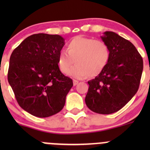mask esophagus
<instances>
[{
  "label": "esophagus",
  "mask_w": 150,
  "mask_h": 150,
  "mask_svg": "<svg viewBox=\"0 0 150 150\" xmlns=\"http://www.w3.org/2000/svg\"><path fill=\"white\" fill-rule=\"evenodd\" d=\"M78 83V81H77V80H73V85H74V86H76V85Z\"/></svg>",
  "instance_id": "esophagus-1"
}]
</instances>
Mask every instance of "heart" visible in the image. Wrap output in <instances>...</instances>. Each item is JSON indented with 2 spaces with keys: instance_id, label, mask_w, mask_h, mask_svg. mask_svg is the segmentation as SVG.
<instances>
[{
  "instance_id": "heart-1",
  "label": "heart",
  "mask_w": 150,
  "mask_h": 150,
  "mask_svg": "<svg viewBox=\"0 0 150 150\" xmlns=\"http://www.w3.org/2000/svg\"><path fill=\"white\" fill-rule=\"evenodd\" d=\"M110 57V48L103 40L76 36L67 43V51L59 53L58 67L62 73H66L75 60L76 64L68 75L77 78L95 77L103 70Z\"/></svg>"
}]
</instances>
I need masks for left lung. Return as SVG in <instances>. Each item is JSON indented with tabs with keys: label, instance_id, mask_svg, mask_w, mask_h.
<instances>
[{
	"label": "left lung",
	"instance_id": "1",
	"mask_svg": "<svg viewBox=\"0 0 150 150\" xmlns=\"http://www.w3.org/2000/svg\"><path fill=\"white\" fill-rule=\"evenodd\" d=\"M101 38L110 48V59L94 79L88 81L85 102L91 111L108 115L120 110L137 93L143 59L133 43L117 33L106 31Z\"/></svg>",
	"mask_w": 150,
	"mask_h": 150
}]
</instances>
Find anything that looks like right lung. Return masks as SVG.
Listing matches in <instances>:
<instances>
[{
	"label": "right lung",
	"instance_id": "1",
	"mask_svg": "<svg viewBox=\"0 0 150 150\" xmlns=\"http://www.w3.org/2000/svg\"><path fill=\"white\" fill-rule=\"evenodd\" d=\"M64 45L59 35L34 34L12 52L8 81L21 107L38 117L61 111L72 80L58 67V55Z\"/></svg>",
	"mask_w": 150,
	"mask_h": 150
}]
</instances>
